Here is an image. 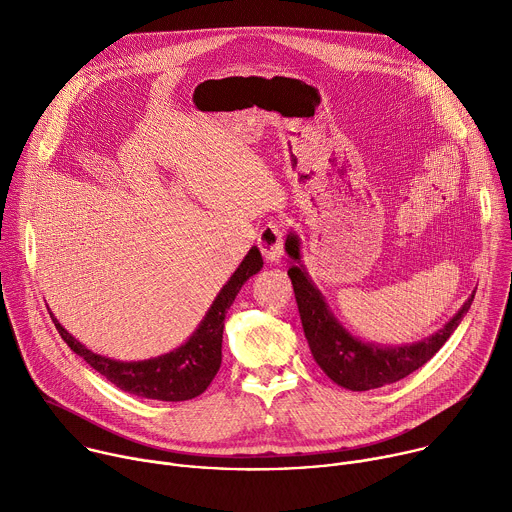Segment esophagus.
Segmentation results:
<instances>
[{"label": "esophagus", "instance_id": "esophagus-1", "mask_svg": "<svg viewBox=\"0 0 512 512\" xmlns=\"http://www.w3.org/2000/svg\"><path fill=\"white\" fill-rule=\"evenodd\" d=\"M257 245L261 249V255L265 257L267 263H279L283 257V247H285V231L277 223H269L261 229Z\"/></svg>", "mask_w": 512, "mask_h": 512}]
</instances>
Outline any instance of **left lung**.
Wrapping results in <instances>:
<instances>
[{
	"label": "left lung",
	"instance_id": "8db88e82",
	"mask_svg": "<svg viewBox=\"0 0 512 512\" xmlns=\"http://www.w3.org/2000/svg\"><path fill=\"white\" fill-rule=\"evenodd\" d=\"M285 251L294 259L287 275L294 285V294L304 326L306 340L318 367L340 387L350 391H369L405 379L440 350L452 332L458 328L474 302V294L466 300L460 312L435 334L415 344L381 346L375 342H362L352 336L330 312L320 289L308 277L300 263V239L289 233Z\"/></svg>",
	"mask_w": 512,
	"mask_h": 512
}]
</instances>
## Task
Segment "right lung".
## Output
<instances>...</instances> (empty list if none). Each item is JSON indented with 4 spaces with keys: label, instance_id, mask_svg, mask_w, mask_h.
Here are the masks:
<instances>
[{
    "label": "right lung",
    "instance_id": "1",
    "mask_svg": "<svg viewBox=\"0 0 512 512\" xmlns=\"http://www.w3.org/2000/svg\"><path fill=\"white\" fill-rule=\"evenodd\" d=\"M261 267L263 257L257 247H251V251L245 255L237 271L223 285V289L218 291V296L208 308L204 320L198 324L196 332L172 352L148 360L123 362L95 354L87 346H83L75 336H70L52 312L50 318L62 340L70 346V350L83 356L87 364H91L97 373H101L121 391L143 399L188 401L204 393L206 387L212 383L214 375L218 373V369H221L223 328L227 310L235 302L243 283L251 275L261 271Z\"/></svg>",
    "mask_w": 512,
    "mask_h": 512
}]
</instances>
